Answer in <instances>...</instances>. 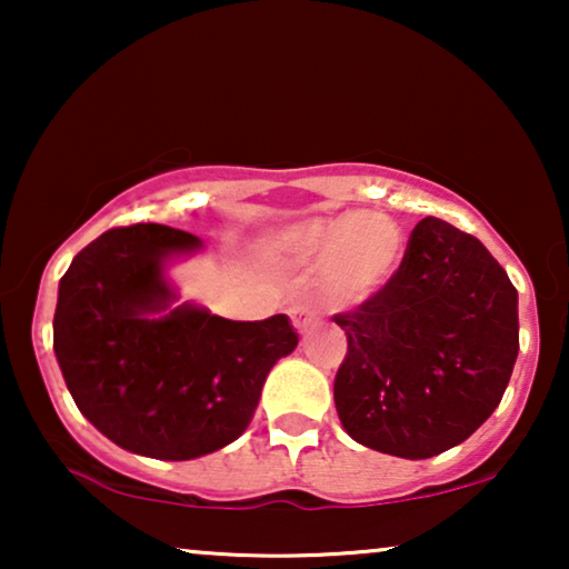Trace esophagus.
<instances>
[{
	"label": "esophagus",
	"instance_id": "34e87169",
	"mask_svg": "<svg viewBox=\"0 0 569 569\" xmlns=\"http://www.w3.org/2000/svg\"><path fill=\"white\" fill-rule=\"evenodd\" d=\"M290 316H292V326L298 331H306L310 323L316 321V316H313V310H310L308 306H295L292 310H290Z\"/></svg>",
	"mask_w": 569,
	"mask_h": 569
}]
</instances>
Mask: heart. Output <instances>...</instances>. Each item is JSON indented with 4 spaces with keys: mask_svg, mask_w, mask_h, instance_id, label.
<instances>
[{
    "mask_svg": "<svg viewBox=\"0 0 569 569\" xmlns=\"http://www.w3.org/2000/svg\"><path fill=\"white\" fill-rule=\"evenodd\" d=\"M403 251L401 224L383 212L313 217L274 238V253L290 267L321 259V290L337 308H360L380 298L399 274Z\"/></svg>",
    "mask_w": 569,
    "mask_h": 569,
    "instance_id": "heart-1",
    "label": "heart"
}]
</instances>
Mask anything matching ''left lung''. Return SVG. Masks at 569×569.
I'll return each instance as SVG.
<instances>
[{"label": "left lung", "instance_id": "8db88e82", "mask_svg": "<svg viewBox=\"0 0 569 569\" xmlns=\"http://www.w3.org/2000/svg\"><path fill=\"white\" fill-rule=\"evenodd\" d=\"M347 355L333 403L360 446L430 458L500 403L518 357V292L469 232L425 217L391 287L333 316Z\"/></svg>", "mask_w": 569, "mask_h": 569}]
</instances>
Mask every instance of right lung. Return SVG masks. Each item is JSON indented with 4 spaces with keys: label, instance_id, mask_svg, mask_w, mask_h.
Returning <instances> with one entry per match:
<instances>
[{
    "label": "right lung",
    "instance_id": "obj_1",
    "mask_svg": "<svg viewBox=\"0 0 569 569\" xmlns=\"http://www.w3.org/2000/svg\"><path fill=\"white\" fill-rule=\"evenodd\" d=\"M191 232L139 222L84 246L59 282L53 352L77 409L116 446L189 461L238 440L263 380L298 347L284 313L228 321L178 300L173 256Z\"/></svg>",
    "mask_w": 569,
    "mask_h": 569
}]
</instances>
